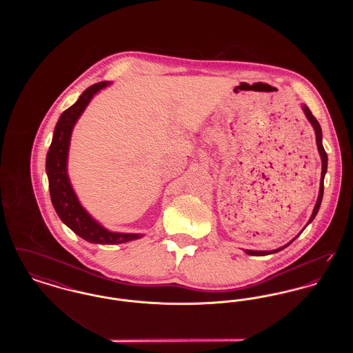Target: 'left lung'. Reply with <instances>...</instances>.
Here are the masks:
<instances>
[{
    "label": "left lung",
    "mask_w": 353,
    "mask_h": 353,
    "mask_svg": "<svg viewBox=\"0 0 353 353\" xmlns=\"http://www.w3.org/2000/svg\"><path fill=\"white\" fill-rule=\"evenodd\" d=\"M303 111H304L305 117H307V119L310 120V123L312 124V127H314V130H315V134H316V145H318V150H319L320 157H321V180H320L319 197H318V201H316V205H315V208H314L312 216H311V219L308 221V223H310V222H312V219H315V216L318 214L320 203H321V200H323V192H324V176H325V172H327L328 157H327V153H325L324 148H323V143H321V128H320L319 121H318L316 118L312 115V112L310 111V108H308L307 105H303ZM295 238H296V236H295ZM292 241H294V239H292ZM292 241H291V242H292ZM291 242H290V243H291ZM290 243H287V245L283 246V248H279V249H276V250H272V252H254V250H245V252H248L249 255H268V254H272V252H281V250H283V249L287 248Z\"/></svg>",
    "instance_id": "1"
}]
</instances>
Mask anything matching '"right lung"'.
<instances>
[{"label": "right lung", "mask_w": 353, "mask_h": 353, "mask_svg": "<svg viewBox=\"0 0 353 353\" xmlns=\"http://www.w3.org/2000/svg\"><path fill=\"white\" fill-rule=\"evenodd\" d=\"M108 82H99L88 87L81 98L74 103L58 120L54 131V137L46 157V172L49 177L51 202L52 206L68 228L82 236L85 241L101 245L124 243L140 238L141 234H121L111 233L101 228V225L91 219L88 213L81 206L68 177V152L71 131L75 121L81 117L84 108L103 87Z\"/></svg>", "instance_id": "add662e5"}]
</instances>
